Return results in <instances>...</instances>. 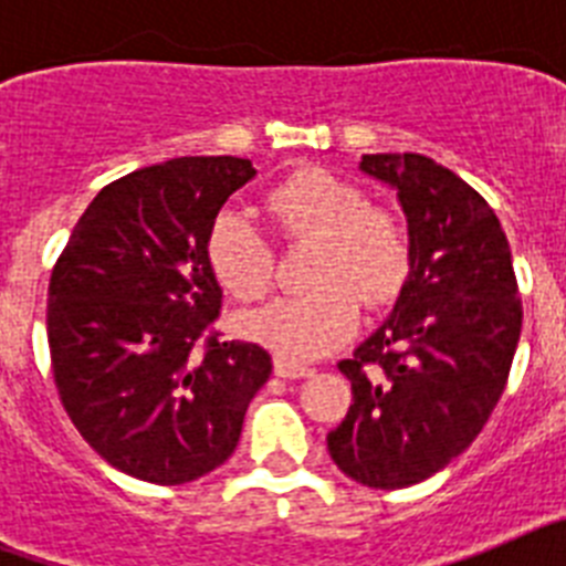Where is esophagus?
Here are the masks:
<instances>
[{
	"label": "esophagus",
	"instance_id": "obj_1",
	"mask_svg": "<svg viewBox=\"0 0 566 566\" xmlns=\"http://www.w3.org/2000/svg\"><path fill=\"white\" fill-rule=\"evenodd\" d=\"M274 374H277V377H286V379H300V377H308V374H312V368H308V365L294 363V359L277 357L274 359Z\"/></svg>",
	"mask_w": 566,
	"mask_h": 566
}]
</instances>
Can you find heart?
<instances>
[{
	"instance_id": "heart-1",
	"label": "heart",
	"mask_w": 566,
	"mask_h": 566,
	"mask_svg": "<svg viewBox=\"0 0 566 566\" xmlns=\"http://www.w3.org/2000/svg\"><path fill=\"white\" fill-rule=\"evenodd\" d=\"M266 212L286 243L312 240L306 280L312 289L272 300L243 317V332L283 359L334 352L365 308L391 306L411 274V234L394 209L368 203L359 184L319 167H303L269 189ZM207 263L223 292L240 303L266 297L274 283V247L238 209L209 223Z\"/></svg>"
}]
</instances>
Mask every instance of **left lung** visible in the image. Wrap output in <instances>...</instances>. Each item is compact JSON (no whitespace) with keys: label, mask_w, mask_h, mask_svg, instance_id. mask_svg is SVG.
<instances>
[{"label":"left lung","mask_w":566,"mask_h":566,"mask_svg":"<svg viewBox=\"0 0 566 566\" xmlns=\"http://www.w3.org/2000/svg\"><path fill=\"white\" fill-rule=\"evenodd\" d=\"M397 187L411 274L394 314L339 363L352 405L326 437L345 476L399 490L468 448L502 399L522 334L510 243L476 189L419 153L363 155Z\"/></svg>","instance_id":"left-lung-1"}]
</instances>
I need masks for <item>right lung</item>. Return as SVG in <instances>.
Instances as JSON below:
<instances>
[{"label":"right lung","mask_w":566,"mask_h":566,"mask_svg":"<svg viewBox=\"0 0 566 566\" xmlns=\"http://www.w3.org/2000/svg\"><path fill=\"white\" fill-rule=\"evenodd\" d=\"M254 175L195 155L124 175L93 198L48 286L50 371L84 442L127 476L187 484L221 468L272 374L266 348L223 343L209 223Z\"/></svg>","instance_id":"obj_1"}]
</instances>
